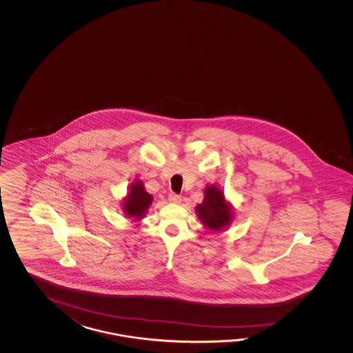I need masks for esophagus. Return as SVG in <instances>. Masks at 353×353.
<instances>
[{"instance_id":"34e87169","label":"esophagus","mask_w":353,"mask_h":353,"mask_svg":"<svg viewBox=\"0 0 353 353\" xmlns=\"http://www.w3.org/2000/svg\"><path fill=\"white\" fill-rule=\"evenodd\" d=\"M169 202L179 204L181 202V196L179 194H175V193H169Z\"/></svg>"}]
</instances>
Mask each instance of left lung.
<instances>
[{"mask_svg": "<svg viewBox=\"0 0 353 353\" xmlns=\"http://www.w3.org/2000/svg\"><path fill=\"white\" fill-rule=\"evenodd\" d=\"M195 210L204 227L212 231H221L231 223V207L225 202L222 190L214 185L205 188L204 199Z\"/></svg>", "mask_w": 353, "mask_h": 353, "instance_id": "8db88e82", "label": "left lung"}]
</instances>
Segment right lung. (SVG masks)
Segmentation results:
<instances>
[{
  "mask_svg": "<svg viewBox=\"0 0 353 353\" xmlns=\"http://www.w3.org/2000/svg\"><path fill=\"white\" fill-rule=\"evenodd\" d=\"M151 203H152V195L149 194L143 189V181H135L130 188L128 198L122 204H123V210L126 216L139 221L143 217V214L150 207Z\"/></svg>",
  "mask_w": 353,
  "mask_h": 353,
  "instance_id": "obj_1",
  "label": "right lung"
}]
</instances>
